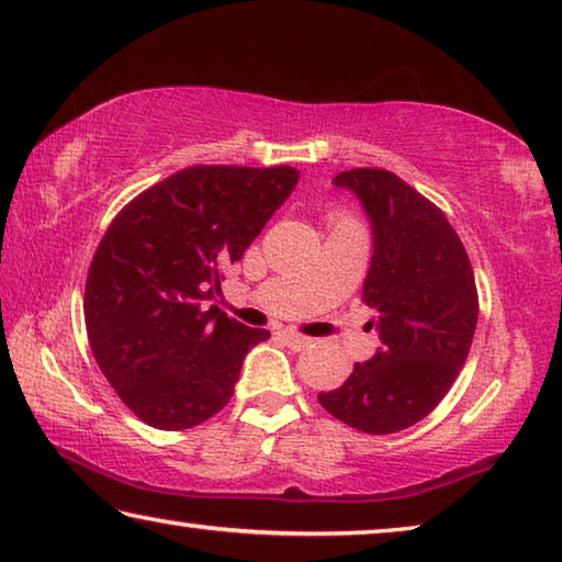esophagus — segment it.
<instances>
[{
    "mask_svg": "<svg viewBox=\"0 0 562 562\" xmlns=\"http://www.w3.org/2000/svg\"><path fill=\"white\" fill-rule=\"evenodd\" d=\"M280 339H282L284 345H288L290 349H294V351H302V349L310 347V339L302 337V335H294V331H280Z\"/></svg>",
    "mask_w": 562,
    "mask_h": 562,
    "instance_id": "obj_1",
    "label": "esophagus"
}]
</instances>
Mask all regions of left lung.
<instances>
[{
  "label": "left lung",
  "instance_id": "1",
  "mask_svg": "<svg viewBox=\"0 0 562 562\" xmlns=\"http://www.w3.org/2000/svg\"><path fill=\"white\" fill-rule=\"evenodd\" d=\"M331 186L349 190L372 227V262L361 297L376 312L372 359L317 398L364 434H396L434 412L469 357L479 294L459 235L446 215L402 178L355 168Z\"/></svg>",
  "mask_w": 562,
  "mask_h": 562
}]
</instances>
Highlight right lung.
Here are the masks:
<instances>
[{
	"label": "right lung",
	"instance_id": "obj_1",
	"mask_svg": "<svg viewBox=\"0 0 562 562\" xmlns=\"http://www.w3.org/2000/svg\"><path fill=\"white\" fill-rule=\"evenodd\" d=\"M297 178L290 166H193L113 217L83 317L103 376L140 422L180 431L231 402L245 355L270 331L217 310L223 270L243 260Z\"/></svg>",
	"mask_w": 562,
	"mask_h": 562
}]
</instances>
